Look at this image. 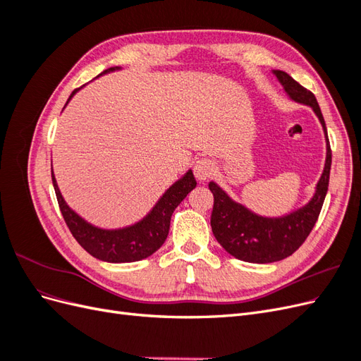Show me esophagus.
<instances>
[{
  "label": "esophagus",
  "mask_w": 361,
  "mask_h": 361,
  "mask_svg": "<svg viewBox=\"0 0 361 361\" xmlns=\"http://www.w3.org/2000/svg\"><path fill=\"white\" fill-rule=\"evenodd\" d=\"M215 171V164L209 158H200L194 164V174L199 180H206L211 178Z\"/></svg>",
  "instance_id": "34e87169"
}]
</instances>
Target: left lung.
<instances>
[{
    "label": "left lung",
    "mask_w": 361,
    "mask_h": 361,
    "mask_svg": "<svg viewBox=\"0 0 361 361\" xmlns=\"http://www.w3.org/2000/svg\"><path fill=\"white\" fill-rule=\"evenodd\" d=\"M290 101L310 106L324 130L326 157L321 178L316 183L313 197L304 206L280 216L259 215L243 203L233 200L216 182H209L214 194L211 227L215 239L233 257L250 264H271L290 256L309 236L318 220L329 191L331 149L318 101L290 75L272 71Z\"/></svg>",
    "instance_id": "8db88e82"
}]
</instances>
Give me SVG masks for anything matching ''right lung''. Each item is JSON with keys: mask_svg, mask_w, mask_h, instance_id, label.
I'll return each mask as SVG.
<instances>
[{"mask_svg": "<svg viewBox=\"0 0 361 361\" xmlns=\"http://www.w3.org/2000/svg\"><path fill=\"white\" fill-rule=\"evenodd\" d=\"M117 71H122V68L116 66L106 69L97 75V78L102 75ZM82 87L71 93L64 108L68 106V104L72 101V97L78 93ZM51 174L60 211L64 221H66L69 227L71 233L87 253H90L93 257L102 262H108V264H126V262H137L154 255L155 251L166 243L170 231V220L174 209H176L180 202L187 197L188 192L195 188V185H197V182L194 179L192 170H188L182 178L171 183V187L164 191V194L154 204V207H152L143 218H140L138 221L125 227L105 228L89 223L66 203L59 188L57 179L54 176L52 164Z\"/></svg>", "mask_w": 361, "mask_h": 361, "instance_id": "right-lung-1", "label": "right lung"}]
</instances>
